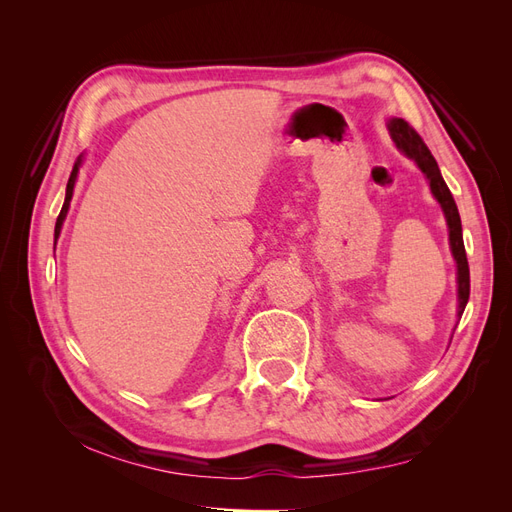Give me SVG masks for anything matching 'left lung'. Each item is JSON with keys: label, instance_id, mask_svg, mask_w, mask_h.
<instances>
[{"label": "left lung", "instance_id": "obj_1", "mask_svg": "<svg viewBox=\"0 0 512 512\" xmlns=\"http://www.w3.org/2000/svg\"><path fill=\"white\" fill-rule=\"evenodd\" d=\"M386 126H389L391 138H393V143L397 145V149L404 153V156H408L410 160H414L416 166L423 170V175L429 181L431 194L436 196V200L444 211V218H446V224H448V241H451V252H453V258L457 262V299H459L457 316L461 318L463 309H466L468 299H470V267H468L466 247H463L461 218H459V211H457V205H455V198H453L451 190H448V185L444 183V179L440 175L436 158L431 156V151L423 143V138L416 134L414 128L408 126V121L395 117V119L386 123Z\"/></svg>", "mask_w": 512, "mask_h": 512}]
</instances>
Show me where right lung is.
Wrapping results in <instances>:
<instances>
[{"label":"right lung","instance_id":"right-lung-1","mask_svg":"<svg viewBox=\"0 0 512 512\" xmlns=\"http://www.w3.org/2000/svg\"><path fill=\"white\" fill-rule=\"evenodd\" d=\"M79 166H81V156H79V160L74 162V168H72L70 179H68V185H66V200H64V207H61V211H59V218H57V222H55V241H57V237H59V232H61V224H64L66 215H68V209H70V200H72V192H74L76 175H79Z\"/></svg>","mask_w":512,"mask_h":512}]
</instances>
